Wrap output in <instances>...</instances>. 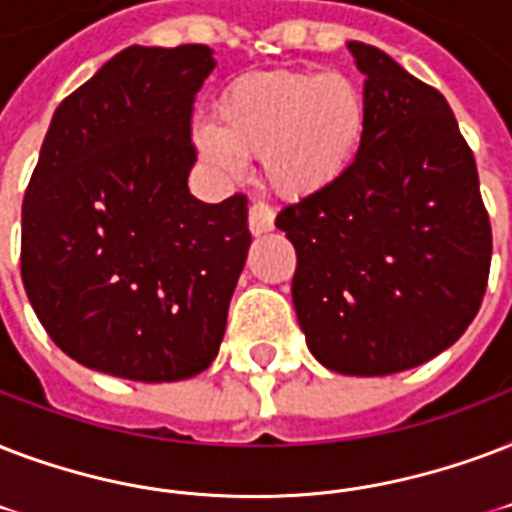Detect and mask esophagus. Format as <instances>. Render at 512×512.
<instances>
[{
  "label": "esophagus",
  "mask_w": 512,
  "mask_h": 512,
  "mask_svg": "<svg viewBox=\"0 0 512 512\" xmlns=\"http://www.w3.org/2000/svg\"><path fill=\"white\" fill-rule=\"evenodd\" d=\"M248 227H251L253 235H264L275 227V211L267 202H253L251 211H248Z\"/></svg>",
  "instance_id": "34e87169"
}]
</instances>
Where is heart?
<instances>
[{
    "label": "heart",
    "mask_w": 512,
    "mask_h": 512,
    "mask_svg": "<svg viewBox=\"0 0 512 512\" xmlns=\"http://www.w3.org/2000/svg\"><path fill=\"white\" fill-rule=\"evenodd\" d=\"M366 95L339 71H259L235 79L216 106V128L194 141L219 176L237 178L259 157L280 197H310L350 168L366 136Z\"/></svg>",
    "instance_id": "b5f03b06"
}]
</instances>
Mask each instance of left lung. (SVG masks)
<instances>
[{
	"label": "left lung",
	"mask_w": 512,
	"mask_h": 512,
	"mask_svg": "<svg viewBox=\"0 0 512 512\" xmlns=\"http://www.w3.org/2000/svg\"><path fill=\"white\" fill-rule=\"evenodd\" d=\"M366 74V136L334 184L277 213L296 248L291 296L331 371L398 374L457 342L489 283L491 224L473 149L435 87L379 47L350 42Z\"/></svg>",
	"instance_id": "obj_1"
}]
</instances>
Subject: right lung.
I'll return each mask as SVG.
<instances>
[{
	"label": "right lung",
	"mask_w": 512,
	"mask_h": 512,
	"mask_svg": "<svg viewBox=\"0 0 512 512\" xmlns=\"http://www.w3.org/2000/svg\"><path fill=\"white\" fill-rule=\"evenodd\" d=\"M205 45L117 53L55 109L23 197L21 277L69 358L178 382L219 355L251 232L248 197L189 194Z\"/></svg>",
	"instance_id": "obj_1"
}]
</instances>
